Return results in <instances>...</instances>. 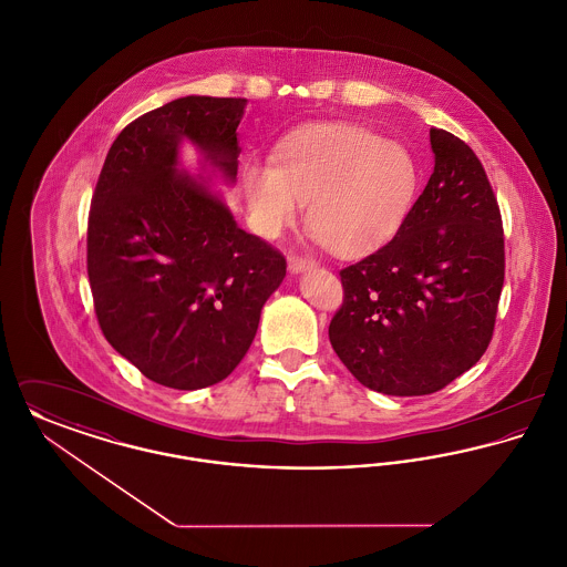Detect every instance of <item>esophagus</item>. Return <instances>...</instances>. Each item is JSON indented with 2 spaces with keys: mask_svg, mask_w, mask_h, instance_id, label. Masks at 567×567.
<instances>
[{
  "mask_svg": "<svg viewBox=\"0 0 567 567\" xmlns=\"http://www.w3.org/2000/svg\"><path fill=\"white\" fill-rule=\"evenodd\" d=\"M317 270V264L306 257H289V271L291 274H301V271Z\"/></svg>",
  "mask_w": 567,
  "mask_h": 567,
  "instance_id": "1",
  "label": "esophagus"
}]
</instances>
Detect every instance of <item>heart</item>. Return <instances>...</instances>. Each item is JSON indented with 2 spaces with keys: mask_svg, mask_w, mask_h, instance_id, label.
Instances as JSON below:
<instances>
[{
  "mask_svg": "<svg viewBox=\"0 0 567 567\" xmlns=\"http://www.w3.org/2000/svg\"><path fill=\"white\" fill-rule=\"evenodd\" d=\"M252 225L274 238L308 204L312 238L340 259H361L402 229L419 189V163L402 142L354 123H315L285 135L271 165L246 163Z\"/></svg>",
  "mask_w": 567,
  "mask_h": 567,
  "instance_id": "obj_1",
  "label": "heart"
}]
</instances>
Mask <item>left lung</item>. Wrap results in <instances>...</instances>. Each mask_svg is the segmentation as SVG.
<instances>
[{
    "mask_svg": "<svg viewBox=\"0 0 567 567\" xmlns=\"http://www.w3.org/2000/svg\"><path fill=\"white\" fill-rule=\"evenodd\" d=\"M433 172L386 246L340 271L329 342L363 386L430 395L485 354L504 285V229L485 167L432 127Z\"/></svg>",
    "mask_w": 567,
    "mask_h": 567,
    "instance_id": "obj_1",
    "label": "left lung"
}]
</instances>
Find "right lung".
I'll use <instances>...</instances> for the list:
<instances>
[{
	"label": "right lung",
	"mask_w": 567,
	"mask_h": 567,
	"mask_svg": "<svg viewBox=\"0 0 567 567\" xmlns=\"http://www.w3.org/2000/svg\"><path fill=\"white\" fill-rule=\"evenodd\" d=\"M246 100L178 97L110 146L91 202L86 271L112 349L157 384L195 391L250 349L287 261L238 227L213 178L236 185ZM190 143L200 174L179 163Z\"/></svg>",
	"instance_id": "right-lung-1"
}]
</instances>
